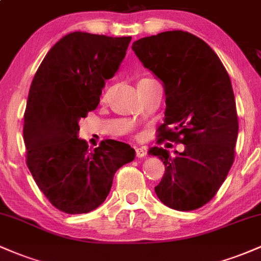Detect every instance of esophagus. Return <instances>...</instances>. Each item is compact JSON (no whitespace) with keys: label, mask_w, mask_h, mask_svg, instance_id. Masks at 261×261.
<instances>
[{"label":"esophagus","mask_w":261,"mask_h":261,"mask_svg":"<svg viewBox=\"0 0 261 261\" xmlns=\"http://www.w3.org/2000/svg\"><path fill=\"white\" fill-rule=\"evenodd\" d=\"M135 151H136V157L142 158V157H145V155H146V148L145 147H139V148L135 149Z\"/></svg>","instance_id":"esophagus-1"}]
</instances>
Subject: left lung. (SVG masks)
<instances>
[{"instance_id": "8db88e82", "label": "left lung", "mask_w": 261, "mask_h": 261, "mask_svg": "<svg viewBox=\"0 0 261 261\" xmlns=\"http://www.w3.org/2000/svg\"><path fill=\"white\" fill-rule=\"evenodd\" d=\"M133 50L164 87L166 113L158 143L185 145L175 157L162 147L149 149L166 166L155 194L178 211L201 207L216 195L234 161L238 116L228 73L216 53L188 32L139 39Z\"/></svg>"}]
</instances>
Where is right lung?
<instances>
[{"label": "right lung", "instance_id": "right-lung-1", "mask_svg": "<svg viewBox=\"0 0 261 261\" xmlns=\"http://www.w3.org/2000/svg\"><path fill=\"white\" fill-rule=\"evenodd\" d=\"M130 41L70 33L49 50L33 79L23 127L27 166L41 193L65 214L100 206L116 170L135 158V149L124 142L104 140L88 149L77 136L79 121L98 107Z\"/></svg>", "mask_w": 261, "mask_h": 261}]
</instances>
